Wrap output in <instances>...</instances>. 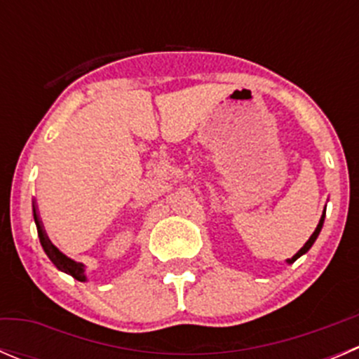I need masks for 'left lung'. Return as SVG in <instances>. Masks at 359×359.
<instances>
[{
    "mask_svg": "<svg viewBox=\"0 0 359 359\" xmlns=\"http://www.w3.org/2000/svg\"><path fill=\"white\" fill-rule=\"evenodd\" d=\"M325 210H327V208H325ZM323 222H325V212H323V215H321V219H320V222H318V226H316V229H314V233L311 234V238H309V240L306 241V245H304V247L300 248L299 252H297L295 255L292 257V259H287V264H293V262H295L297 259H299V257H302L304 253H307V252H309V248L313 247V245H314V241H316V238L320 236V233H321V227H323Z\"/></svg>",
    "mask_w": 359,
    "mask_h": 359,
    "instance_id": "1",
    "label": "left lung"
}]
</instances>
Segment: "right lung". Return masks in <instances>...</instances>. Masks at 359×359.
<instances>
[{
    "label": "right lung",
    "instance_id": "right-lung-1",
    "mask_svg": "<svg viewBox=\"0 0 359 359\" xmlns=\"http://www.w3.org/2000/svg\"><path fill=\"white\" fill-rule=\"evenodd\" d=\"M32 215H34V222H36V229H38L39 243H41V247H43V250H45L46 255H48V259L52 260L53 264H55L57 269L62 271V273H66V274H71L74 280L86 281L85 264L76 262V260L69 259V257L64 255V253L60 252V250L57 248L55 245L52 243V241H50V238L46 236V231H45V227H43V222L39 220L38 206H36V203H32Z\"/></svg>",
    "mask_w": 359,
    "mask_h": 359
}]
</instances>
